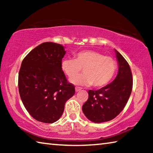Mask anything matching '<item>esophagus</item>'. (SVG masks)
I'll use <instances>...</instances> for the list:
<instances>
[{
	"mask_svg": "<svg viewBox=\"0 0 153 153\" xmlns=\"http://www.w3.org/2000/svg\"><path fill=\"white\" fill-rule=\"evenodd\" d=\"M82 88H80V87H76V88H75V90H76V92H79V90H81Z\"/></svg>",
	"mask_w": 153,
	"mask_h": 153,
	"instance_id": "obj_1",
	"label": "esophagus"
}]
</instances>
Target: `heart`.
I'll return each instance as SVG.
<instances>
[{"mask_svg": "<svg viewBox=\"0 0 153 153\" xmlns=\"http://www.w3.org/2000/svg\"><path fill=\"white\" fill-rule=\"evenodd\" d=\"M85 73L72 77L74 84L102 88L113 79L117 69V63L113 58L106 56L99 52L83 51L76 55V59H64L61 69L69 77H73L82 70Z\"/></svg>", "mask_w": 153, "mask_h": 153, "instance_id": "obj_1", "label": "heart"}]
</instances>
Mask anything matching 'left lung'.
<instances>
[{"mask_svg":"<svg viewBox=\"0 0 153 153\" xmlns=\"http://www.w3.org/2000/svg\"><path fill=\"white\" fill-rule=\"evenodd\" d=\"M119 70L115 79L98 90H88V99L82 106L90 121L99 123L113 120L125 107L132 90V74L128 62L115 50Z\"/></svg>","mask_w":153,"mask_h":153,"instance_id":"8db88e82","label":"left lung"}]
</instances>
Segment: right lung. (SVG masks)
<instances>
[{
    "mask_svg": "<svg viewBox=\"0 0 153 153\" xmlns=\"http://www.w3.org/2000/svg\"><path fill=\"white\" fill-rule=\"evenodd\" d=\"M63 46L44 42L31 51L22 63L18 77L21 99L33 118L53 123L59 120L67 100L75 94L61 69Z\"/></svg>",
    "mask_w": 153,
    "mask_h": 153,
    "instance_id": "1",
    "label": "right lung"
}]
</instances>
